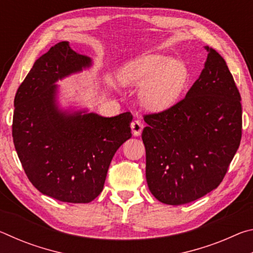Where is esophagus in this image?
Returning a JSON list of instances; mask_svg holds the SVG:
<instances>
[{
    "label": "esophagus",
    "mask_w": 253,
    "mask_h": 253,
    "mask_svg": "<svg viewBox=\"0 0 253 253\" xmlns=\"http://www.w3.org/2000/svg\"><path fill=\"white\" fill-rule=\"evenodd\" d=\"M130 127H131L132 134H134L135 136H139L140 134H142L143 123L138 121V119H135V121L130 124Z\"/></svg>",
    "instance_id": "34e87169"
}]
</instances>
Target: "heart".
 <instances>
[{
	"label": "heart",
	"mask_w": 253,
	"mask_h": 253,
	"mask_svg": "<svg viewBox=\"0 0 253 253\" xmlns=\"http://www.w3.org/2000/svg\"><path fill=\"white\" fill-rule=\"evenodd\" d=\"M187 76L182 62L163 55L132 60L119 71V80L124 85H140V101L152 111L172 107L185 87Z\"/></svg>",
	"instance_id": "heart-1"
}]
</instances>
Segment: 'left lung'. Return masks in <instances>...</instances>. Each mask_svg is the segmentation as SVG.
<instances>
[{
  "instance_id": "left-lung-1",
  "label": "left lung",
  "mask_w": 253,
  "mask_h": 253,
  "mask_svg": "<svg viewBox=\"0 0 253 253\" xmlns=\"http://www.w3.org/2000/svg\"><path fill=\"white\" fill-rule=\"evenodd\" d=\"M208 59L185 98L144 115L149 191L162 203L181 205L220 185L242 136L241 96L224 59Z\"/></svg>"
}]
</instances>
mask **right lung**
Here are the masks:
<instances>
[{
    "label": "right lung",
    "instance_id": "1",
    "mask_svg": "<svg viewBox=\"0 0 253 253\" xmlns=\"http://www.w3.org/2000/svg\"><path fill=\"white\" fill-rule=\"evenodd\" d=\"M89 66L90 58L59 42L34 62L14 98L12 136L24 172L61 202L95 200L115 153L131 137L129 111L109 118L58 109L55 81Z\"/></svg>",
    "mask_w": 253,
    "mask_h": 253
}]
</instances>
